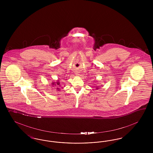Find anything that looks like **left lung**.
<instances>
[{"mask_svg":"<svg viewBox=\"0 0 153 153\" xmlns=\"http://www.w3.org/2000/svg\"><path fill=\"white\" fill-rule=\"evenodd\" d=\"M97 89H98V88H97Z\"/></svg>","mask_w":153,"mask_h":153,"instance_id":"1","label":"left lung"}]
</instances>
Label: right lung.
<instances>
[{
    "instance_id": "add662e5",
    "label": "right lung",
    "mask_w": 153,
    "mask_h": 153,
    "mask_svg": "<svg viewBox=\"0 0 153 153\" xmlns=\"http://www.w3.org/2000/svg\"><path fill=\"white\" fill-rule=\"evenodd\" d=\"M60 83H59V81H57V82H52V84L51 85H54V86H56L57 87H60L59 86H60V84H59ZM57 89L59 91V88H57Z\"/></svg>"
}]
</instances>
